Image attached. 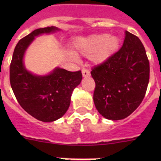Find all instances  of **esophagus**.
I'll return each mask as SVG.
<instances>
[{
    "mask_svg": "<svg viewBox=\"0 0 161 161\" xmlns=\"http://www.w3.org/2000/svg\"><path fill=\"white\" fill-rule=\"evenodd\" d=\"M82 75H83L84 77H86V76H90V72H89L88 69H82Z\"/></svg>",
    "mask_w": 161,
    "mask_h": 161,
    "instance_id": "1",
    "label": "esophagus"
}]
</instances>
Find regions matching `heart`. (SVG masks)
Returning <instances> with one entry per match:
<instances>
[{"instance_id": "obj_1", "label": "heart", "mask_w": 161, "mask_h": 161, "mask_svg": "<svg viewBox=\"0 0 161 161\" xmlns=\"http://www.w3.org/2000/svg\"><path fill=\"white\" fill-rule=\"evenodd\" d=\"M119 46V39L116 36L106 34H96L76 39L74 48L85 56H91L95 63H102L114 53Z\"/></svg>"}]
</instances>
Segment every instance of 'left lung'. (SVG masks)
<instances>
[{"label": "left lung", "mask_w": 161, "mask_h": 161, "mask_svg": "<svg viewBox=\"0 0 161 161\" xmlns=\"http://www.w3.org/2000/svg\"><path fill=\"white\" fill-rule=\"evenodd\" d=\"M149 73V60L143 43L126 31L119 52L91 71L96 84L93 102L97 111L109 120L128 117L144 98Z\"/></svg>", "instance_id": "8db88e82"}]
</instances>
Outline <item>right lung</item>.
<instances>
[{
	"mask_svg": "<svg viewBox=\"0 0 161 161\" xmlns=\"http://www.w3.org/2000/svg\"><path fill=\"white\" fill-rule=\"evenodd\" d=\"M55 31L59 29L55 26L39 28L22 38L15 47L9 67L11 87L20 106L45 123L57 120L66 113L72 91L82 80L80 71L69 72L56 68L49 75L36 76L25 69L24 54L35 37Z\"/></svg>",
	"mask_w": 161,
	"mask_h": 161,
	"instance_id": "obj_1",
	"label": "right lung"
}]
</instances>
